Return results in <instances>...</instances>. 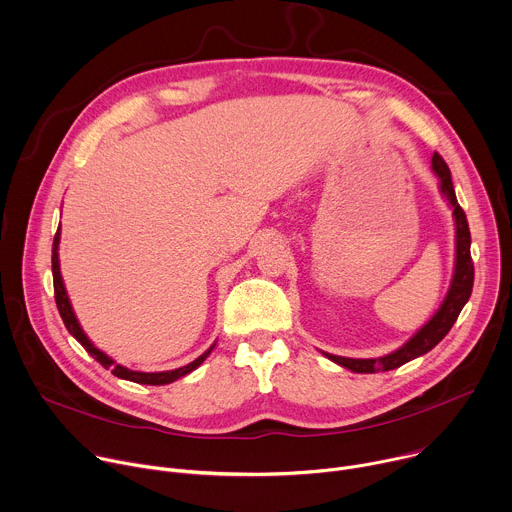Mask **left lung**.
I'll return each mask as SVG.
<instances>
[{
    "mask_svg": "<svg viewBox=\"0 0 512 512\" xmlns=\"http://www.w3.org/2000/svg\"><path fill=\"white\" fill-rule=\"evenodd\" d=\"M432 167L436 175L440 177V189L448 197L454 208V218H456V268H454V278L452 286L448 290L446 300L442 302L440 311L432 317L428 325H424L410 341H407L401 349L379 357V359H347L339 355L325 353L331 361L339 363L341 367H347L355 373H377V371H391L401 367L403 363L412 361L428 351H432L452 329L456 323L460 311L464 309V304L468 302L472 294V284H474V262L470 256V228L464 210L460 208V203L456 199V191L452 185V175L442 159V155L434 153L432 157Z\"/></svg>",
    "mask_w": 512,
    "mask_h": 512,
    "instance_id": "obj_1",
    "label": "left lung"
}]
</instances>
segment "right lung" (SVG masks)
Wrapping results in <instances>:
<instances>
[{"label": "right lung", "mask_w": 512, "mask_h": 512, "mask_svg": "<svg viewBox=\"0 0 512 512\" xmlns=\"http://www.w3.org/2000/svg\"><path fill=\"white\" fill-rule=\"evenodd\" d=\"M58 242H60V228H58V232H56V236H54V244H52V276H54V298H56L58 313H60V317H62V321H64V325H66V329H68V333H70V335L86 349V353H88L90 357H94L102 367L111 369L113 375H117V377H121V379H129V381L143 383V385H165V383H171V381H175V379H179V377L191 373L195 367H199L203 361H206V357L212 353L214 347H212L210 351L203 353L201 357H197L193 363L185 365V367H179V369H173V371H161V373H141V371H131V369H127V367L117 365V363H115L113 359H109L105 353L98 351V349L88 341V337L82 333V329H80V325H78V321H76V317H74V313H72V306H70L68 294H66V290H64L62 276H60V266H58Z\"/></svg>", "instance_id": "1"}]
</instances>
